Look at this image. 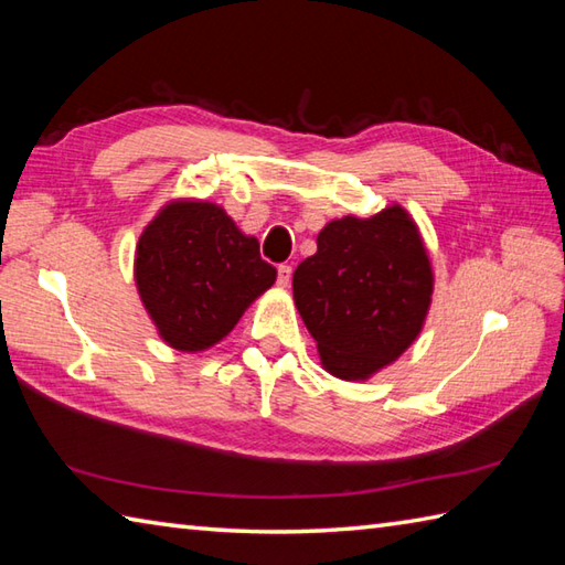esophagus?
Masks as SVG:
<instances>
[{
    "label": "esophagus",
    "instance_id": "obj_1",
    "mask_svg": "<svg viewBox=\"0 0 565 565\" xmlns=\"http://www.w3.org/2000/svg\"><path fill=\"white\" fill-rule=\"evenodd\" d=\"M291 274H294V269L289 267V264H279V267H276V284L286 289V286L291 284Z\"/></svg>",
    "mask_w": 565,
    "mask_h": 565
}]
</instances>
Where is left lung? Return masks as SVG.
I'll list each match as a JSON object with an SVG mask.
<instances>
[{
	"label": "left lung",
	"mask_w": 565,
	"mask_h": 565,
	"mask_svg": "<svg viewBox=\"0 0 565 565\" xmlns=\"http://www.w3.org/2000/svg\"><path fill=\"white\" fill-rule=\"evenodd\" d=\"M431 264L401 206L322 227L318 252L294 271V301L332 376L364 381L423 330Z\"/></svg>",
	"instance_id": "8db88e82"
}]
</instances>
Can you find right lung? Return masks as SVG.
<instances>
[{"mask_svg":"<svg viewBox=\"0 0 565 565\" xmlns=\"http://www.w3.org/2000/svg\"><path fill=\"white\" fill-rule=\"evenodd\" d=\"M276 281L257 237L209 201H172L142 231L136 284L160 338L182 352L221 342Z\"/></svg>","mask_w":565,"mask_h":565,"instance_id":"add662e5","label":"right lung"}]
</instances>
